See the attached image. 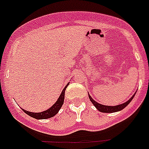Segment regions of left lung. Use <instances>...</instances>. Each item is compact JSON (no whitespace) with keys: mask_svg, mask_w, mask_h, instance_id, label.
Segmentation results:
<instances>
[{"mask_svg":"<svg viewBox=\"0 0 149 149\" xmlns=\"http://www.w3.org/2000/svg\"><path fill=\"white\" fill-rule=\"evenodd\" d=\"M135 94L132 96V97L130 98L127 101H126L125 103L122 104H119V105H117V106H106V105H103V104H98L97 102H96L93 98L91 97V95L89 94V98L91 100V101L92 102V104L95 106V107L97 109L98 111H100V112H103V113H113V112H117V111H120L121 110L125 108V107L127 106L129 103L132 100L133 97H134Z\"/></svg>","mask_w":149,"mask_h":149,"instance_id":"8db88e82","label":"left lung"}]
</instances>
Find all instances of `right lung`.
Wrapping results in <instances>:
<instances>
[{
    "mask_svg": "<svg viewBox=\"0 0 149 149\" xmlns=\"http://www.w3.org/2000/svg\"><path fill=\"white\" fill-rule=\"evenodd\" d=\"M69 84L64 87L63 91H62V93H61L60 96H59V97L56 100V103L50 108L46 110V111L40 112V113H33V112L25 111L24 109H22V111H24L25 113H27L28 115H29L31 118H36V119H47V118H50L52 117H53V116H55L56 113H58V111L60 110V108L63 106V102H64V97H65V91L66 87L68 86V85H69Z\"/></svg>",
    "mask_w": 149,
    "mask_h": 149,
    "instance_id": "right-lung-1",
    "label": "right lung"
}]
</instances>
